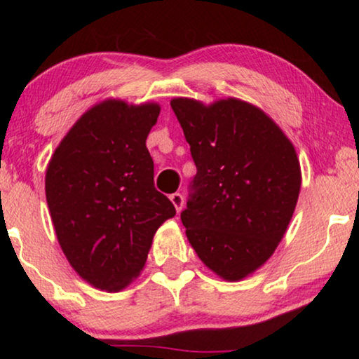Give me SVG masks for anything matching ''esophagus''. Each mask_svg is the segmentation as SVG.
<instances>
[{
  "label": "esophagus",
  "mask_w": 359,
  "mask_h": 359,
  "mask_svg": "<svg viewBox=\"0 0 359 359\" xmlns=\"http://www.w3.org/2000/svg\"><path fill=\"white\" fill-rule=\"evenodd\" d=\"M170 201L173 203L176 212H180L181 208H183V196H181L180 193H175V194L170 196Z\"/></svg>",
  "instance_id": "esophagus-1"
}]
</instances>
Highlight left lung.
Returning a JSON list of instances; mask_svg holds the SVG:
<instances>
[{
    "label": "left lung",
    "mask_w": 359,
    "mask_h": 359,
    "mask_svg": "<svg viewBox=\"0 0 359 359\" xmlns=\"http://www.w3.org/2000/svg\"><path fill=\"white\" fill-rule=\"evenodd\" d=\"M170 104L198 168L181 212L186 237L210 271L240 281L268 262L291 222L302 183L296 149L266 112L237 97Z\"/></svg>",
    "instance_id": "left-lung-1"
}]
</instances>
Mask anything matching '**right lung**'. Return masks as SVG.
<instances>
[{"mask_svg":"<svg viewBox=\"0 0 359 359\" xmlns=\"http://www.w3.org/2000/svg\"><path fill=\"white\" fill-rule=\"evenodd\" d=\"M158 114V102H97L47 165L46 198L62 252L101 291L119 292L139 278L155 232L176 214L155 189L145 145Z\"/></svg>","mask_w":359,"mask_h":359,"instance_id":"1","label":"right lung"}]
</instances>
